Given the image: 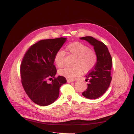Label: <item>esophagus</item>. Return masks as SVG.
<instances>
[{
  "label": "esophagus",
  "instance_id": "34e87169",
  "mask_svg": "<svg viewBox=\"0 0 134 134\" xmlns=\"http://www.w3.org/2000/svg\"><path fill=\"white\" fill-rule=\"evenodd\" d=\"M74 82V80H73V79H67V82L68 83H71V82Z\"/></svg>",
  "mask_w": 134,
  "mask_h": 134
}]
</instances>
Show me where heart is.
Returning <instances> with one entry per match:
<instances>
[{
	"label": "heart",
	"mask_w": 134,
	"mask_h": 134,
	"mask_svg": "<svg viewBox=\"0 0 134 134\" xmlns=\"http://www.w3.org/2000/svg\"><path fill=\"white\" fill-rule=\"evenodd\" d=\"M66 49L70 54L76 56L74 67H65L58 71L61 76L72 79L84 72H88L95 66L97 62V57L95 52L91 50L90 47L82 42H74L66 46ZM65 53L60 50L56 52L54 60L56 66L62 67L64 64Z\"/></svg>",
	"instance_id": "heart-1"
}]
</instances>
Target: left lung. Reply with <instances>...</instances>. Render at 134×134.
Listing matches in <instances>:
<instances>
[{"instance_id":"left-lung-1","label":"left lung","mask_w":134,"mask_h":134,"mask_svg":"<svg viewBox=\"0 0 134 134\" xmlns=\"http://www.w3.org/2000/svg\"><path fill=\"white\" fill-rule=\"evenodd\" d=\"M86 40L94 47L97 62L94 68L87 74V80H90L87 90L82 95L87 98L94 99L99 98L106 92L112 80L111 70L112 60L107 47L91 36L80 38Z\"/></svg>"}]
</instances>
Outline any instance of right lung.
<instances>
[{"label":"right lung","instance_id":"1","mask_svg":"<svg viewBox=\"0 0 134 134\" xmlns=\"http://www.w3.org/2000/svg\"><path fill=\"white\" fill-rule=\"evenodd\" d=\"M60 37L42 40L31 46L21 64L22 84L26 93L34 103L46 106L54 103L59 96V89L66 83L64 76L55 78L54 56L66 42ZM48 80H52L48 83Z\"/></svg>","mask_w":134,"mask_h":134}]
</instances>
